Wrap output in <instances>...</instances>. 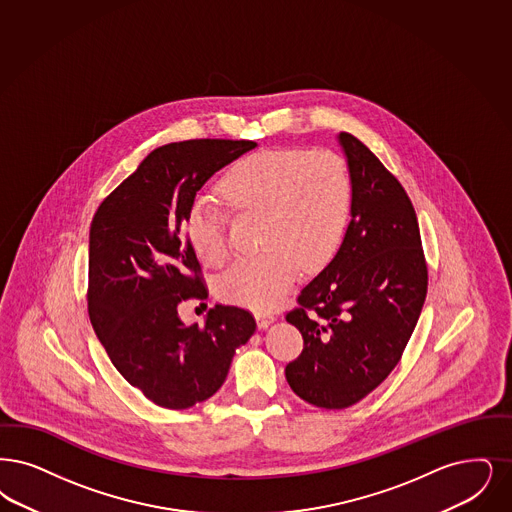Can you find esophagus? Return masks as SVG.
Wrapping results in <instances>:
<instances>
[{
    "label": "esophagus",
    "mask_w": 512,
    "mask_h": 512,
    "mask_svg": "<svg viewBox=\"0 0 512 512\" xmlns=\"http://www.w3.org/2000/svg\"><path fill=\"white\" fill-rule=\"evenodd\" d=\"M255 320H257L259 329H266L274 322V316H270V314H255Z\"/></svg>",
    "instance_id": "34e87169"
}]
</instances>
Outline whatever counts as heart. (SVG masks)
Here are the masks:
<instances>
[{"instance_id": "heart-1", "label": "heart", "mask_w": 512, "mask_h": 512, "mask_svg": "<svg viewBox=\"0 0 512 512\" xmlns=\"http://www.w3.org/2000/svg\"><path fill=\"white\" fill-rule=\"evenodd\" d=\"M219 190L226 202L263 213L265 253L230 266L219 282V297L251 310H272L286 301L301 268L328 265L343 244L352 211V179L333 152L299 148L263 150L238 160ZM190 246L205 265L228 257L225 215L209 198H196L186 215Z\"/></svg>"}]
</instances>
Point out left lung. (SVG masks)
<instances>
[{
    "label": "left lung",
    "mask_w": 512,
    "mask_h": 512,
    "mask_svg": "<svg viewBox=\"0 0 512 512\" xmlns=\"http://www.w3.org/2000/svg\"><path fill=\"white\" fill-rule=\"evenodd\" d=\"M352 179L347 234L286 320L305 347L286 366L308 404L343 409L377 389L398 364L427 297V265L406 190L366 144L337 135Z\"/></svg>",
    "instance_id": "obj_1"
}]
</instances>
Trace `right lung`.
<instances>
[{"instance_id":"right-lung-1","label":"right lung","mask_w":512,"mask_h":512,"mask_svg":"<svg viewBox=\"0 0 512 512\" xmlns=\"http://www.w3.org/2000/svg\"><path fill=\"white\" fill-rule=\"evenodd\" d=\"M253 141L196 139L152 150L103 204L89 230L87 310L123 379L156 406L192 408L225 383L236 350L255 333L253 316L215 305L205 324H184L177 307L207 299L184 234L196 192Z\"/></svg>"}]
</instances>
